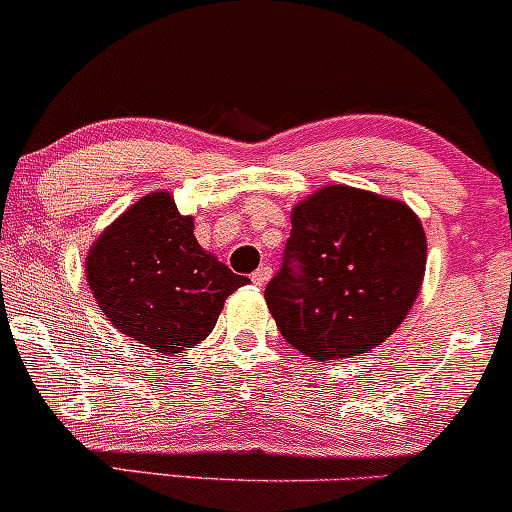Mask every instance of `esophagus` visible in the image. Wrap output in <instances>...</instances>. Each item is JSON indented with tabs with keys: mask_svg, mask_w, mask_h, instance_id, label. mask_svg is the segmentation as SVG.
I'll return each mask as SVG.
<instances>
[{
	"mask_svg": "<svg viewBox=\"0 0 512 512\" xmlns=\"http://www.w3.org/2000/svg\"><path fill=\"white\" fill-rule=\"evenodd\" d=\"M269 279H272V267H269V264H262V267L252 274V284L255 286H264Z\"/></svg>",
	"mask_w": 512,
	"mask_h": 512,
	"instance_id": "34e87169",
	"label": "esophagus"
}]
</instances>
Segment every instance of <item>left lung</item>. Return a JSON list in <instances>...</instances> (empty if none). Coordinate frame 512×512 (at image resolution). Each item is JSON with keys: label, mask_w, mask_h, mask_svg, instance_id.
Returning a JSON list of instances; mask_svg holds the SVG:
<instances>
[{"label": "left lung", "mask_w": 512, "mask_h": 512, "mask_svg": "<svg viewBox=\"0 0 512 512\" xmlns=\"http://www.w3.org/2000/svg\"><path fill=\"white\" fill-rule=\"evenodd\" d=\"M424 274L426 233L407 204L325 185L291 209L284 269L264 301L293 349L337 361L383 344L409 315Z\"/></svg>", "instance_id": "1"}]
</instances>
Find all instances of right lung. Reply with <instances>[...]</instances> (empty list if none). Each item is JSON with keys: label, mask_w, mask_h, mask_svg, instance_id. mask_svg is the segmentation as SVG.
I'll list each match as a JSON object with an SVG mask.
<instances>
[{"label": "right lung", "mask_w": 512, "mask_h": 512, "mask_svg": "<svg viewBox=\"0 0 512 512\" xmlns=\"http://www.w3.org/2000/svg\"><path fill=\"white\" fill-rule=\"evenodd\" d=\"M86 281L115 330L168 356L207 339L226 298L250 279L204 250L195 216H182L173 195L156 190L93 240Z\"/></svg>", "instance_id": "obj_1"}]
</instances>
